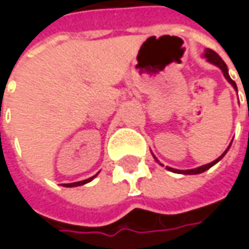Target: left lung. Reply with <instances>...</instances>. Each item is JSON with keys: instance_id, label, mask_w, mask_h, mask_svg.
I'll return each instance as SVG.
<instances>
[{"instance_id": "left-lung-1", "label": "left lung", "mask_w": 249, "mask_h": 249, "mask_svg": "<svg viewBox=\"0 0 249 249\" xmlns=\"http://www.w3.org/2000/svg\"><path fill=\"white\" fill-rule=\"evenodd\" d=\"M204 56H205V58L208 59V61H209V62L213 63V65L219 66V68L222 69V72H223L225 77L227 79V82L230 83V84H231V86L234 87L235 90H237V86H235L234 80H231V79H230V76H229V69H227V65L223 62V59H222V58H220V56H219V55L215 53V51H212V50H209V48H206V51H205V53H204ZM229 148H230V147H229ZM229 148L226 149L225 154H223L222 157H219V158L216 159V160L211 162V163H208V165H204V166H199V167H196V169H190V170H177V169H173V167H167V169H169V170H172V172H175V173H181V175H198V173H202V172L208 170L209 167L213 166L216 162H219L220 159L225 157L226 152L229 151Z\"/></svg>"}]
</instances>
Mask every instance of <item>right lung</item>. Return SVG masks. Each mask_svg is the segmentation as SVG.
Masks as SVG:
<instances>
[{
	"instance_id": "1",
	"label": "right lung",
	"mask_w": 249,
	"mask_h": 249,
	"mask_svg": "<svg viewBox=\"0 0 249 249\" xmlns=\"http://www.w3.org/2000/svg\"><path fill=\"white\" fill-rule=\"evenodd\" d=\"M95 176L90 177V178H87V180H83V181H76V183H69V184H65V187H76V186H82V184H86V183H89L91 181L92 178Z\"/></svg>"
}]
</instances>
